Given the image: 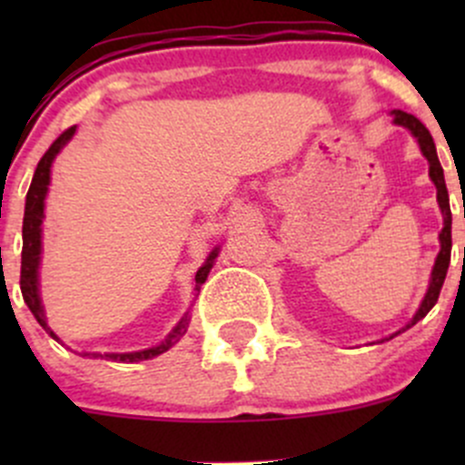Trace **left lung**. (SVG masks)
Returning a JSON list of instances; mask_svg holds the SVG:
<instances>
[{"instance_id":"8db88e82","label":"left lung","mask_w":465,"mask_h":465,"mask_svg":"<svg viewBox=\"0 0 465 465\" xmlns=\"http://www.w3.org/2000/svg\"><path fill=\"white\" fill-rule=\"evenodd\" d=\"M391 116H393V124L402 125V128L410 130V133L416 137V142H419L420 153L425 154V159H428V163H430V177H432V182L436 186V200H439L440 213H443V229H440V233H439L440 252H439V256H436V261H434V270H432V279H430V288H428V292H425V299L420 302V308L416 311L414 320L407 323L405 328H401V331H398V332H402V331H407V328L414 326L416 322L423 320V317L428 315L430 311H432L434 303L439 302L440 288H443L445 274H448L450 252H452V211H450V198H448V189H445L443 168H440L439 157H436V145H434L432 134H430V130L425 128V125L420 124L416 116L407 114V112H402V110H393ZM463 215H465V211H463ZM398 332L389 335L387 340L396 337Z\"/></svg>"}]
</instances>
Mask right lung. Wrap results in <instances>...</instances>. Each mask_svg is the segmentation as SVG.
I'll list each match as a JSON object with an SVG mask.
<instances>
[{
  "mask_svg": "<svg viewBox=\"0 0 465 465\" xmlns=\"http://www.w3.org/2000/svg\"><path fill=\"white\" fill-rule=\"evenodd\" d=\"M74 133H76V125L64 130V133L49 145V150L42 154L40 162H37V168L35 173H33V182L29 186V193H26L25 224H22V272H20L22 297H25V303L29 306V311L33 312V317H35L37 323H40V326L45 328L54 340H58V337H55V332L46 326L45 306H42V299H40V279H37V270H40V254H42V218H45V198L51 182V163H54L55 154L64 148V143L74 137ZM215 256H218V247L206 256L204 265L200 267L198 274H195V290H198V292H200V285H203L206 276H209L211 267H213ZM186 328H189V312H186V315L182 317V322L168 332V337L162 341V344L153 346V349L134 351V353H105V358L114 360V362H142V360L157 358V355H162L163 351L175 346L177 341L184 337ZM94 355L98 358V353Z\"/></svg>",
  "mask_w": 465,
  "mask_h": 465,
  "instance_id": "right-lung-1",
  "label": "right lung"
}]
</instances>
